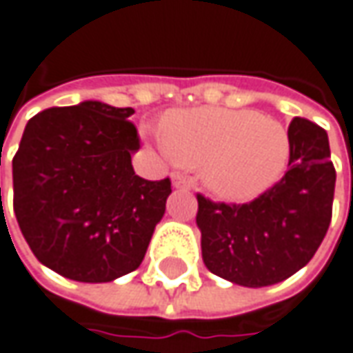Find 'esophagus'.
Here are the masks:
<instances>
[{"instance_id": "esophagus-1", "label": "esophagus", "mask_w": 353, "mask_h": 353, "mask_svg": "<svg viewBox=\"0 0 353 353\" xmlns=\"http://www.w3.org/2000/svg\"><path fill=\"white\" fill-rule=\"evenodd\" d=\"M172 183H174V188H181V190H190L192 188V179L188 176H183V174H177V172L172 174Z\"/></svg>"}]
</instances>
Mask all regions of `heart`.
I'll return each instance as SVG.
<instances>
[{
	"instance_id": "1",
	"label": "heart",
	"mask_w": 353,
	"mask_h": 353,
	"mask_svg": "<svg viewBox=\"0 0 353 353\" xmlns=\"http://www.w3.org/2000/svg\"><path fill=\"white\" fill-rule=\"evenodd\" d=\"M165 152L225 199H251L268 190L290 158V136L281 122L254 110L190 108L161 122Z\"/></svg>"
}]
</instances>
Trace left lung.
Returning <instances> with one entry per match:
<instances>
[{
	"mask_svg": "<svg viewBox=\"0 0 353 353\" xmlns=\"http://www.w3.org/2000/svg\"><path fill=\"white\" fill-rule=\"evenodd\" d=\"M284 176L249 203L211 201L197 193V227L205 267L241 286H268L299 272L332 221L336 170L328 134L306 118L288 126Z\"/></svg>",
	"mask_w": 353,
	"mask_h": 353,
	"instance_id": "8db88e82",
	"label": "left lung"
}]
</instances>
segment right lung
Returning <instances> with one entry per match:
<instances>
[{
    "label": "right lung",
    "instance_id": "1",
    "mask_svg": "<svg viewBox=\"0 0 353 353\" xmlns=\"http://www.w3.org/2000/svg\"><path fill=\"white\" fill-rule=\"evenodd\" d=\"M132 114L97 100L47 108L27 122L13 156L19 229L39 261L70 281L110 283L136 270L163 217L172 181L134 174Z\"/></svg>",
    "mask_w": 353,
    "mask_h": 353
}]
</instances>
